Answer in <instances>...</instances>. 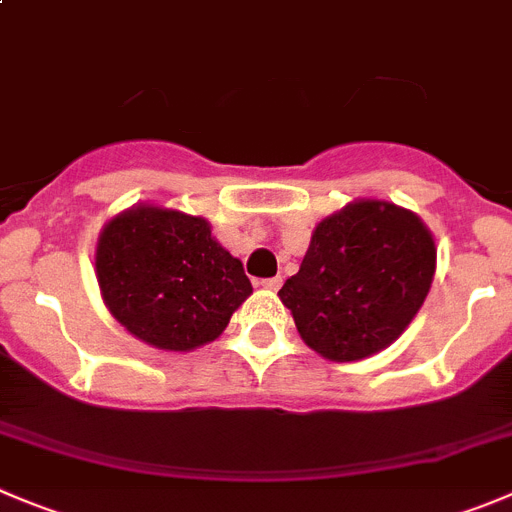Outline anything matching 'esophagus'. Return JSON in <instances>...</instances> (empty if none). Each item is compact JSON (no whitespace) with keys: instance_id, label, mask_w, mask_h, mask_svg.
I'll use <instances>...</instances> for the list:
<instances>
[{"instance_id":"1","label":"esophagus","mask_w":512,"mask_h":512,"mask_svg":"<svg viewBox=\"0 0 512 512\" xmlns=\"http://www.w3.org/2000/svg\"><path fill=\"white\" fill-rule=\"evenodd\" d=\"M260 288H265V290H280V285H283V278H280V275H275V278H267V280H260Z\"/></svg>"}]
</instances>
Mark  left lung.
<instances>
[{"label":"left lung","instance_id":"obj_1","mask_svg":"<svg viewBox=\"0 0 512 512\" xmlns=\"http://www.w3.org/2000/svg\"><path fill=\"white\" fill-rule=\"evenodd\" d=\"M437 270L427 224L386 199H353L315 224L280 300L305 346L328 361L389 348L422 308Z\"/></svg>","mask_w":512,"mask_h":512}]
</instances>
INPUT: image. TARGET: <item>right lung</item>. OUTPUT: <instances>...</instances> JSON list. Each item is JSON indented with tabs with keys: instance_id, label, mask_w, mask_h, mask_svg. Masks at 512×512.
<instances>
[{
	"instance_id": "right-lung-1",
	"label": "right lung",
	"mask_w": 512,
	"mask_h": 512,
	"mask_svg": "<svg viewBox=\"0 0 512 512\" xmlns=\"http://www.w3.org/2000/svg\"><path fill=\"white\" fill-rule=\"evenodd\" d=\"M95 278L108 313L133 338L179 353L222 336L252 293L207 219L159 204H133L103 224Z\"/></svg>"
}]
</instances>
